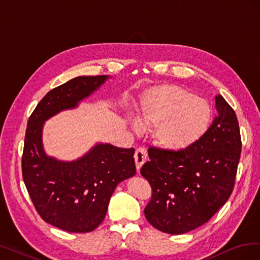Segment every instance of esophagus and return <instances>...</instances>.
<instances>
[{
    "mask_svg": "<svg viewBox=\"0 0 260 260\" xmlns=\"http://www.w3.org/2000/svg\"><path fill=\"white\" fill-rule=\"evenodd\" d=\"M147 159V154L145 152V149L143 148H138L136 153H135V160H136V166L138 171H140L142 165L146 161Z\"/></svg>",
    "mask_w": 260,
    "mask_h": 260,
    "instance_id": "1",
    "label": "esophagus"
}]
</instances>
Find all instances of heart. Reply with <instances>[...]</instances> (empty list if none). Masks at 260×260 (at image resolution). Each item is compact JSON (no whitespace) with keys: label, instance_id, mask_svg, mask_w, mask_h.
I'll list each match as a JSON object with an SVG mask.
<instances>
[{"label":"heart","instance_id":"heart-1","mask_svg":"<svg viewBox=\"0 0 260 260\" xmlns=\"http://www.w3.org/2000/svg\"><path fill=\"white\" fill-rule=\"evenodd\" d=\"M207 101L176 84L146 89L141 96L138 117H131L136 131L152 129L157 147L165 152H182L205 135L211 119Z\"/></svg>","mask_w":260,"mask_h":260}]
</instances>
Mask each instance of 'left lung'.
Here are the masks:
<instances>
[{"label": "left lung", "instance_id": "left-lung-1", "mask_svg": "<svg viewBox=\"0 0 260 260\" xmlns=\"http://www.w3.org/2000/svg\"><path fill=\"white\" fill-rule=\"evenodd\" d=\"M218 116L198 142L185 151L148 149L141 168L152 186L144 209L157 230L183 234L206 223L229 200L240 161L242 142L237 115L217 95Z\"/></svg>", "mask_w": 260, "mask_h": 260}]
</instances>
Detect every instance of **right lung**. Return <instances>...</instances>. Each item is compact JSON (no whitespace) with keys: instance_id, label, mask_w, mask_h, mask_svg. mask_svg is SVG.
Here are the masks:
<instances>
[{"instance_id":"1","label":"right lung","mask_w":260,"mask_h":260,"mask_svg":"<svg viewBox=\"0 0 260 260\" xmlns=\"http://www.w3.org/2000/svg\"><path fill=\"white\" fill-rule=\"evenodd\" d=\"M109 78L80 76L51 90L27 123L21 160L23 182L44 221L68 232H91L102 223L116 186L136 175L135 148L96 143L79 158L59 160L44 151V122L78 107Z\"/></svg>"}]
</instances>
